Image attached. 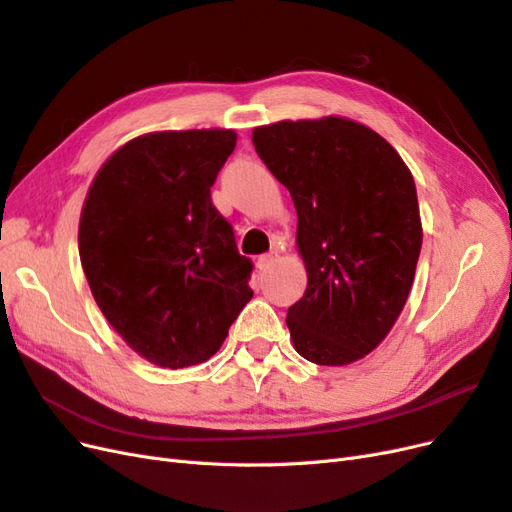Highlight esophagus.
<instances>
[{
	"label": "esophagus",
	"instance_id": "obj_1",
	"mask_svg": "<svg viewBox=\"0 0 512 512\" xmlns=\"http://www.w3.org/2000/svg\"><path fill=\"white\" fill-rule=\"evenodd\" d=\"M277 258H280V254H277V252H269V254H262V256L258 258V262H256V265H258V269H267V267H271V265H273V262H275Z\"/></svg>",
	"mask_w": 512,
	"mask_h": 512
}]
</instances>
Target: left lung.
<instances>
[{
	"label": "left lung",
	"mask_w": 512,
	"mask_h": 512,
	"mask_svg": "<svg viewBox=\"0 0 512 512\" xmlns=\"http://www.w3.org/2000/svg\"><path fill=\"white\" fill-rule=\"evenodd\" d=\"M260 160L297 209L307 290L286 324L303 359L342 367L389 335L414 282L423 224L410 168L348 117L254 128Z\"/></svg>",
	"instance_id": "left-lung-1"
}]
</instances>
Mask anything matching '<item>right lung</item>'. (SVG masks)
Masks as SVG:
<instances>
[{"label":"right lung","instance_id":"right-lung-1","mask_svg":"<svg viewBox=\"0 0 512 512\" xmlns=\"http://www.w3.org/2000/svg\"><path fill=\"white\" fill-rule=\"evenodd\" d=\"M235 130H164L121 145L89 185L79 254L104 318L145 361H209L250 303L252 262L211 203Z\"/></svg>","mask_w":512,"mask_h":512}]
</instances>
